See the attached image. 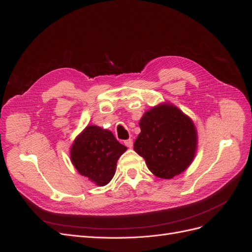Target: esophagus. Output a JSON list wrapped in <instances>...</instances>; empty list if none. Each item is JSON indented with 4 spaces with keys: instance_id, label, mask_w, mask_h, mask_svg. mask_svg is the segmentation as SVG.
<instances>
[{
    "instance_id": "1",
    "label": "esophagus",
    "mask_w": 252,
    "mask_h": 252,
    "mask_svg": "<svg viewBox=\"0 0 252 252\" xmlns=\"http://www.w3.org/2000/svg\"><path fill=\"white\" fill-rule=\"evenodd\" d=\"M124 144L126 145V146H127L128 148H131L132 145H133V142H132L131 139H129V140H126V141L124 142Z\"/></svg>"
}]
</instances>
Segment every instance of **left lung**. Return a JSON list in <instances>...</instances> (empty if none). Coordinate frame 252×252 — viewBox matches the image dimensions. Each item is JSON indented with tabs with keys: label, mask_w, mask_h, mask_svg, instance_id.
<instances>
[{
	"label": "left lung",
	"mask_w": 252,
	"mask_h": 252,
	"mask_svg": "<svg viewBox=\"0 0 252 252\" xmlns=\"http://www.w3.org/2000/svg\"><path fill=\"white\" fill-rule=\"evenodd\" d=\"M133 149L156 177L172 179L192 163L197 149L193 121L168 102L151 107L140 120Z\"/></svg>",
	"instance_id": "left-lung-1"
}]
</instances>
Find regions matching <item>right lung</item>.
<instances>
[{
    "label": "right lung",
    "mask_w": 252,
    "mask_h": 252,
    "mask_svg": "<svg viewBox=\"0 0 252 252\" xmlns=\"http://www.w3.org/2000/svg\"><path fill=\"white\" fill-rule=\"evenodd\" d=\"M127 150L108 129L88 125L70 147L72 165L96 186H105L116 173L119 158Z\"/></svg>",
    "instance_id": "obj_1"
}]
</instances>
